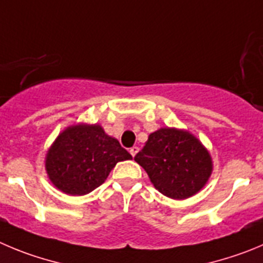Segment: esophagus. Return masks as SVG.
<instances>
[{
    "instance_id": "1",
    "label": "esophagus",
    "mask_w": 263,
    "mask_h": 263,
    "mask_svg": "<svg viewBox=\"0 0 263 263\" xmlns=\"http://www.w3.org/2000/svg\"><path fill=\"white\" fill-rule=\"evenodd\" d=\"M129 153H131L132 157H135L137 153H139V148H137V146H132V148L129 149Z\"/></svg>"
}]
</instances>
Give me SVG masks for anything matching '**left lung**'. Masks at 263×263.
I'll use <instances>...</instances> for the list:
<instances>
[{"instance_id": "left-lung-1", "label": "left lung", "mask_w": 263, "mask_h": 263, "mask_svg": "<svg viewBox=\"0 0 263 263\" xmlns=\"http://www.w3.org/2000/svg\"><path fill=\"white\" fill-rule=\"evenodd\" d=\"M135 161L158 192L185 200L200 192L213 173V159L200 140L185 129L163 127L152 132Z\"/></svg>"}]
</instances>
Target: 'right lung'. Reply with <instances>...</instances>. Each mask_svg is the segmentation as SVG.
I'll use <instances>...</instances> for the list:
<instances>
[{"instance_id":"obj_1","label":"right lung","mask_w":263,"mask_h":263,"mask_svg":"<svg viewBox=\"0 0 263 263\" xmlns=\"http://www.w3.org/2000/svg\"><path fill=\"white\" fill-rule=\"evenodd\" d=\"M127 159H132L131 154L100 124L78 123L54 140L45 156V170L61 192L83 196L100 187L118 162Z\"/></svg>"}]
</instances>
